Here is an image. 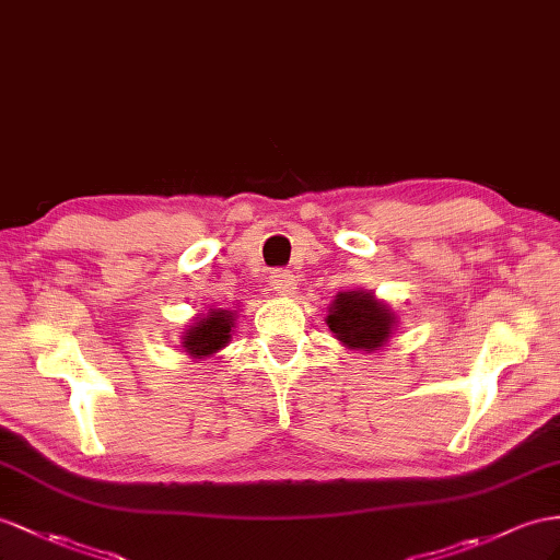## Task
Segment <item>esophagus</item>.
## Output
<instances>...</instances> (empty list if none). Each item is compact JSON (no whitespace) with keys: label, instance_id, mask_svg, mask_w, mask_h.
Listing matches in <instances>:
<instances>
[{"label":"esophagus","instance_id":"1","mask_svg":"<svg viewBox=\"0 0 560 560\" xmlns=\"http://www.w3.org/2000/svg\"><path fill=\"white\" fill-rule=\"evenodd\" d=\"M275 291L281 295H291L295 291V275L291 269H275L269 277Z\"/></svg>","mask_w":560,"mask_h":560}]
</instances>
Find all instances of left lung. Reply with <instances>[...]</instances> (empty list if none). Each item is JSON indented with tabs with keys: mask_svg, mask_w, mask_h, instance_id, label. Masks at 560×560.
I'll return each instance as SVG.
<instances>
[{
	"mask_svg": "<svg viewBox=\"0 0 560 560\" xmlns=\"http://www.w3.org/2000/svg\"><path fill=\"white\" fill-rule=\"evenodd\" d=\"M326 324L348 348L371 352L388 340L395 326V314L376 303L371 293L350 291L334 300Z\"/></svg>",
	"mask_w": 560,
	"mask_h": 560,
	"instance_id": "1",
	"label": "left lung"
}]
</instances>
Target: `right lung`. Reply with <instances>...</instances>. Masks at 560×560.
I'll return each mask as SVG.
<instances>
[{"instance_id":"obj_1","label":"right lung","mask_w":560,"mask_h":560,"mask_svg":"<svg viewBox=\"0 0 560 560\" xmlns=\"http://www.w3.org/2000/svg\"><path fill=\"white\" fill-rule=\"evenodd\" d=\"M232 326H234V312L214 310L206 319L196 322V326H191L189 331H186L182 348H186V352L196 357V360L208 357L226 346L229 338H232Z\"/></svg>"}]
</instances>
